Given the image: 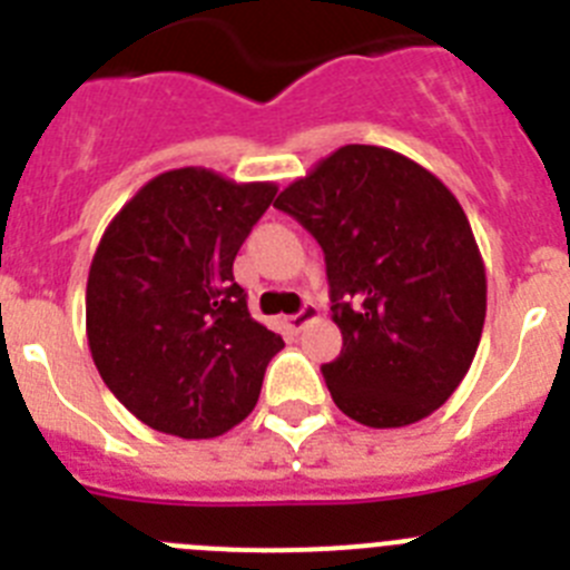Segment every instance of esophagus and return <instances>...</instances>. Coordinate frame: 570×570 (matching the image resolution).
<instances>
[{
    "label": "esophagus",
    "mask_w": 570,
    "mask_h": 570,
    "mask_svg": "<svg viewBox=\"0 0 570 570\" xmlns=\"http://www.w3.org/2000/svg\"><path fill=\"white\" fill-rule=\"evenodd\" d=\"M316 316H320V308L316 305H305V308L299 311V314L294 316H285V328L288 331H302L308 322H314Z\"/></svg>",
    "instance_id": "obj_1"
}]
</instances>
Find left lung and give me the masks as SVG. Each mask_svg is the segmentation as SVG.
Returning <instances> with one entry per match:
<instances>
[{
  "label": "left lung",
  "instance_id": "obj_1",
  "mask_svg": "<svg viewBox=\"0 0 570 570\" xmlns=\"http://www.w3.org/2000/svg\"><path fill=\"white\" fill-rule=\"evenodd\" d=\"M274 205L325 250L342 351L322 376L336 407L367 428L434 414L485 325V262L456 196L396 150L342 145Z\"/></svg>",
  "mask_w": 570,
  "mask_h": 570
}]
</instances>
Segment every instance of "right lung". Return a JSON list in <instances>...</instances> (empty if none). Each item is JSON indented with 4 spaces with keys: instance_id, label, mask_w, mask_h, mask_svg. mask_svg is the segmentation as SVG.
<instances>
[{
    "instance_id": "obj_1",
    "label": "right lung",
    "mask_w": 570,
    "mask_h": 570,
    "mask_svg": "<svg viewBox=\"0 0 570 570\" xmlns=\"http://www.w3.org/2000/svg\"><path fill=\"white\" fill-rule=\"evenodd\" d=\"M274 194L190 165L154 176L105 228L88 347L110 394L154 431L210 440L254 411L285 342L250 316L234 259Z\"/></svg>"
}]
</instances>
